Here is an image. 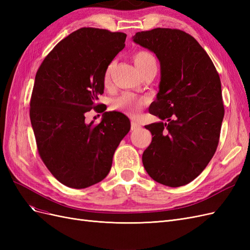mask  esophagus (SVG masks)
<instances>
[{
	"label": "esophagus",
	"instance_id": "34e87169",
	"mask_svg": "<svg viewBox=\"0 0 250 250\" xmlns=\"http://www.w3.org/2000/svg\"><path fill=\"white\" fill-rule=\"evenodd\" d=\"M131 130H137L139 128H141V125L137 122H134V121H131Z\"/></svg>",
	"mask_w": 250,
	"mask_h": 250
}]
</instances>
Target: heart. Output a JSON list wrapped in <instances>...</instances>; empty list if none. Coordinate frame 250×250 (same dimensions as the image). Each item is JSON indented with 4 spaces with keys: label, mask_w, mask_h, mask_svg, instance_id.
I'll return each mask as SVG.
<instances>
[{
    "label": "heart",
    "mask_w": 250,
    "mask_h": 250,
    "mask_svg": "<svg viewBox=\"0 0 250 250\" xmlns=\"http://www.w3.org/2000/svg\"><path fill=\"white\" fill-rule=\"evenodd\" d=\"M132 58L135 65H137L138 69L142 72V74H144L150 69H152V67H156L157 65L156 58L154 57V55L145 50H140L138 52H135ZM113 65H115V62H112L106 66V69H105L104 77H103V82L105 85L109 84L110 75L113 69ZM146 104H147V100L145 98L137 97L130 93H125L122 96L113 99L111 101L110 106L112 109L123 111L127 113V115L134 117L138 115Z\"/></svg>",
    "instance_id": "obj_1"
}]
</instances>
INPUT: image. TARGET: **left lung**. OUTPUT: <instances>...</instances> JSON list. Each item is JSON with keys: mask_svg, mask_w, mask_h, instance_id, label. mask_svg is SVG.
<instances>
[{"mask_svg": "<svg viewBox=\"0 0 250 250\" xmlns=\"http://www.w3.org/2000/svg\"><path fill=\"white\" fill-rule=\"evenodd\" d=\"M133 42L160 59V92L149 112L168 121L145 126L152 141L143 153L144 168L162 185L185 186L206 169L218 147L224 117L220 77L208 53L183 30L141 31Z\"/></svg>", "mask_w": 250, "mask_h": 250, "instance_id": "8db88e82", "label": "left lung"}]
</instances>
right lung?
Returning <instances> with one entry per match:
<instances>
[{
	"label": "right lung",
	"instance_id": "obj_1",
	"mask_svg": "<svg viewBox=\"0 0 250 250\" xmlns=\"http://www.w3.org/2000/svg\"><path fill=\"white\" fill-rule=\"evenodd\" d=\"M126 34L81 28L59 42L36 72L30 120L39 154L59 183L84 188L107 176L113 153L130 130L122 112H104L99 124L85 113L106 109L99 102L104 72L125 47Z\"/></svg>",
	"mask_w": 250,
	"mask_h": 250
}]
</instances>
